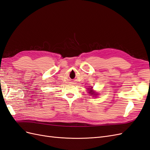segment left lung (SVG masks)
<instances>
[{
	"label": "left lung",
	"mask_w": 150,
	"mask_h": 150,
	"mask_svg": "<svg viewBox=\"0 0 150 150\" xmlns=\"http://www.w3.org/2000/svg\"><path fill=\"white\" fill-rule=\"evenodd\" d=\"M89 93H91V94H93L94 92H93V91H90V92H89Z\"/></svg>",
	"instance_id": "left-lung-1"
}]
</instances>
